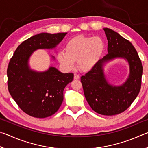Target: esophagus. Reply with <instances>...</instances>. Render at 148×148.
<instances>
[{
	"mask_svg": "<svg viewBox=\"0 0 148 148\" xmlns=\"http://www.w3.org/2000/svg\"><path fill=\"white\" fill-rule=\"evenodd\" d=\"M74 78L75 79H78L79 78V76L77 74H74Z\"/></svg>",
	"mask_w": 148,
	"mask_h": 148,
	"instance_id": "34e87169",
	"label": "esophagus"
}]
</instances>
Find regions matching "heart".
<instances>
[{"mask_svg":"<svg viewBox=\"0 0 148 148\" xmlns=\"http://www.w3.org/2000/svg\"><path fill=\"white\" fill-rule=\"evenodd\" d=\"M104 43L99 36H79L67 42L64 51H59L57 60L64 69H73L77 61L79 68L89 71L95 66L103 53Z\"/></svg>","mask_w":148,"mask_h":148,"instance_id":"obj_1","label":"heart"}]
</instances>
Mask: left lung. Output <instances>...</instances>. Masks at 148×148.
Segmentation results:
<instances>
[{
  "label": "left lung",
  "mask_w": 148,
  "mask_h": 148,
  "mask_svg": "<svg viewBox=\"0 0 148 148\" xmlns=\"http://www.w3.org/2000/svg\"><path fill=\"white\" fill-rule=\"evenodd\" d=\"M108 40V53L91 71L81 77L85 97L95 112L104 116L122 113L131 106L141 88L143 67L136 49L129 40L113 30L103 29ZM116 58L127 60L130 75L121 86H114L105 77L103 66Z\"/></svg>",
  "instance_id": "8db88e82"
}]
</instances>
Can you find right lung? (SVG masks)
<instances>
[{
	"mask_svg": "<svg viewBox=\"0 0 148 148\" xmlns=\"http://www.w3.org/2000/svg\"><path fill=\"white\" fill-rule=\"evenodd\" d=\"M66 34L34 35L17 47L10 59L7 69L8 91L20 108L29 116L45 118L56 113L63 101L64 87L73 80V73H62L53 66L36 72L29 66L34 51L55 48Z\"/></svg>",
	"mask_w": 148,
	"mask_h": 148,
	"instance_id": "obj_1",
	"label": "right lung"
}]
</instances>
